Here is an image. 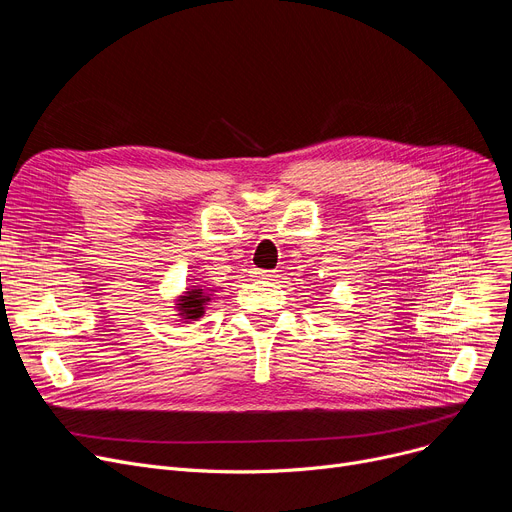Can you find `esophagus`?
Wrapping results in <instances>:
<instances>
[{"instance_id":"esophagus-1","label":"esophagus","mask_w":512,"mask_h":512,"mask_svg":"<svg viewBox=\"0 0 512 512\" xmlns=\"http://www.w3.org/2000/svg\"><path fill=\"white\" fill-rule=\"evenodd\" d=\"M255 276H257V278H261V280H276V278H278V274H276V272H265V270H257V272H255Z\"/></svg>"}]
</instances>
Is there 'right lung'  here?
Instances as JSON below:
<instances>
[{
  "label": "right lung",
  "instance_id": "add662e5",
  "mask_svg": "<svg viewBox=\"0 0 512 512\" xmlns=\"http://www.w3.org/2000/svg\"><path fill=\"white\" fill-rule=\"evenodd\" d=\"M209 288L203 286H191L186 288L180 297L176 299V315L184 321H197L205 313V305L211 301L213 294H209Z\"/></svg>",
  "mask_w": 512,
  "mask_h": 512
}]
</instances>
